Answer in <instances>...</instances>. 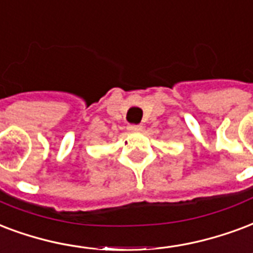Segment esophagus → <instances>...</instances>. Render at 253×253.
Masks as SVG:
<instances>
[{
  "mask_svg": "<svg viewBox=\"0 0 253 253\" xmlns=\"http://www.w3.org/2000/svg\"><path fill=\"white\" fill-rule=\"evenodd\" d=\"M127 130L131 131V132H139V131L143 130V126H140V125H130V126L127 127Z\"/></svg>",
  "mask_w": 253,
  "mask_h": 253,
  "instance_id": "obj_1",
  "label": "esophagus"
}]
</instances>
